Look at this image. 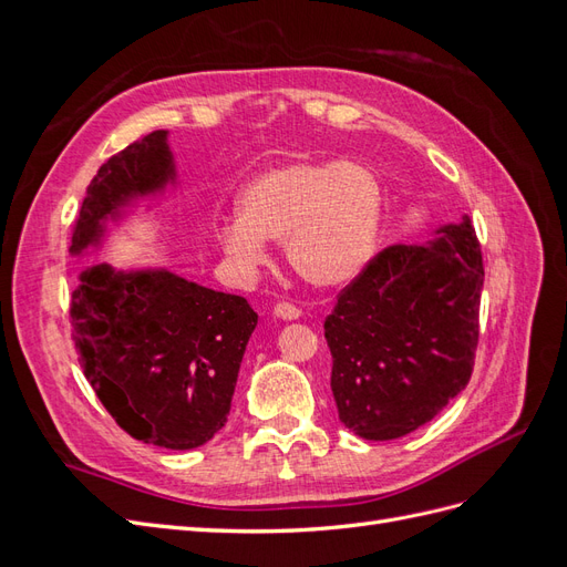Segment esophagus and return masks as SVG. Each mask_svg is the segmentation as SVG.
I'll return each mask as SVG.
<instances>
[{
    "label": "esophagus",
    "mask_w": 567,
    "mask_h": 567,
    "mask_svg": "<svg viewBox=\"0 0 567 567\" xmlns=\"http://www.w3.org/2000/svg\"><path fill=\"white\" fill-rule=\"evenodd\" d=\"M300 310L296 305H288V302H279L277 307H274V317H279V319H284V321H296V319H300Z\"/></svg>",
    "instance_id": "1"
}]
</instances>
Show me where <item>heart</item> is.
Instances as JSON below:
<instances>
[{
  "label": "heart",
  "mask_w": 567,
  "mask_h": 567,
  "mask_svg": "<svg viewBox=\"0 0 567 567\" xmlns=\"http://www.w3.org/2000/svg\"><path fill=\"white\" fill-rule=\"evenodd\" d=\"M238 219L215 238L246 277L269 265L267 241H284L288 265L319 288L354 281L379 250L385 188L362 161L288 163L250 179L236 198Z\"/></svg>",
  "instance_id": "obj_1"
}]
</instances>
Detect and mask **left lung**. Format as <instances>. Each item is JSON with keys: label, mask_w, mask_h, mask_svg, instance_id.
<instances>
[{"label": "left lung", "mask_w": 567, "mask_h": 567, "mask_svg": "<svg viewBox=\"0 0 567 567\" xmlns=\"http://www.w3.org/2000/svg\"><path fill=\"white\" fill-rule=\"evenodd\" d=\"M485 269L471 217L423 246H390L323 321L338 416L364 440H398L468 385Z\"/></svg>", "instance_id": "1"}]
</instances>
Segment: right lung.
Returning a JSON list of instances; mask_svg holds the SVG:
<instances>
[{"label": "right lung", "instance_id": "add662e5", "mask_svg": "<svg viewBox=\"0 0 567 567\" xmlns=\"http://www.w3.org/2000/svg\"><path fill=\"white\" fill-rule=\"evenodd\" d=\"M169 132L158 130L101 165L82 200L75 260L104 250L111 227L151 215L179 186ZM84 375L117 425L165 450H196L227 423L238 369L257 326L246 298L167 267L80 271L71 298Z\"/></svg>", "mask_w": 567, "mask_h": 567}]
</instances>
